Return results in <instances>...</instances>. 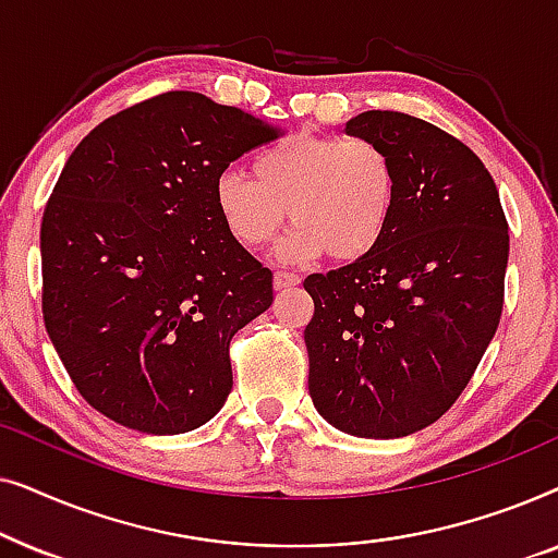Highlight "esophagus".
I'll return each mask as SVG.
<instances>
[{
    "label": "esophagus",
    "instance_id": "1",
    "mask_svg": "<svg viewBox=\"0 0 558 558\" xmlns=\"http://www.w3.org/2000/svg\"><path fill=\"white\" fill-rule=\"evenodd\" d=\"M300 277H296L294 271H277L274 274V287L277 289H292V287H296L300 284Z\"/></svg>",
    "mask_w": 558,
    "mask_h": 558
}]
</instances>
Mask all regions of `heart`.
<instances>
[{"instance_id": "heart-1", "label": "heart", "mask_w": 558, "mask_h": 558, "mask_svg": "<svg viewBox=\"0 0 558 558\" xmlns=\"http://www.w3.org/2000/svg\"><path fill=\"white\" fill-rule=\"evenodd\" d=\"M399 170L368 136L294 134L254 157V178L239 170L213 182V205L226 233L256 251L296 223L281 246L289 258L330 254L357 262L373 254L391 228Z\"/></svg>"}]
</instances>
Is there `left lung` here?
Wrapping results in <instances>:
<instances>
[{
    "instance_id": "obj_1",
    "label": "left lung",
    "mask_w": 558,
    "mask_h": 558,
    "mask_svg": "<svg viewBox=\"0 0 558 558\" xmlns=\"http://www.w3.org/2000/svg\"><path fill=\"white\" fill-rule=\"evenodd\" d=\"M345 132L391 155L399 203L373 254L304 279L310 396L335 429L407 437L452 409L498 330L508 220L480 157L429 121L365 111Z\"/></svg>"
}]
</instances>
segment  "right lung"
I'll return each instance as SVG.
<instances>
[{
	"instance_id": "obj_1",
	"label": "right lung",
	"mask_w": 558,
	"mask_h": 558,
	"mask_svg": "<svg viewBox=\"0 0 558 558\" xmlns=\"http://www.w3.org/2000/svg\"><path fill=\"white\" fill-rule=\"evenodd\" d=\"M281 129L195 90L101 121L43 213V317L78 393L111 422L182 434L233 388V335L271 307V271L239 246L213 182Z\"/></svg>"
}]
</instances>
